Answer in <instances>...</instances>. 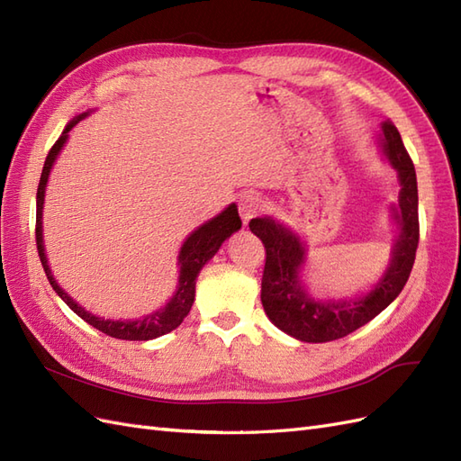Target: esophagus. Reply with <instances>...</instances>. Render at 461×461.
<instances>
[{
  "mask_svg": "<svg viewBox=\"0 0 461 461\" xmlns=\"http://www.w3.org/2000/svg\"><path fill=\"white\" fill-rule=\"evenodd\" d=\"M262 210H265V201L260 196L247 193L240 199V214L243 218V223H249L255 216H258Z\"/></svg>",
  "mask_w": 461,
  "mask_h": 461,
  "instance_id": "1",
  "label": "esophagus"
}]
</instances>
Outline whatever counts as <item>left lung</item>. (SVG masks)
I'll return each mask as SVG.
<instances>
[{
    "mask_svg": "<svg viewBox=\"0 0 461 461\" xmlns=\"http://www.w3.org/2000/svg\"><path fill=\"white\" fill-rule=\"evenodd\" d=\"M380 147L400 179L398 206L392 208L393 220L400 223V235L393 243L386 272L366 295L359 299L314 301L299 280V272L305 265V245L297 235L272 218H253L249 221V228L267 249L260 287L262 307L274 326L301 341L322 344L355 332L383 312L400 295L410 278L419 245L415 166L392 122L383 123Z\"/></svg>",
    "mask_w": 461,
    "mask_h": 461,
    "instance_id": "8db88e82",
    "label": "left lung"
}]
</instances>
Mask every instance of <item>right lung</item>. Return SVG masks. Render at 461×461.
<instances>
[{
  "instance_id": "1",
  "label": "right lung",
  "mask_w": 461,
  "mask_h": 461,
  "mask_svg": "<svg viewBox=\"0 0 461 461\" xmlns=\"http://www.w3.org/2000/svg\"><path fill=\"white\" fill-rule=\"evenodd\" d=\"M86 113L75 117L73 122L68 123V127L63 129L61 137L56 140L54 147L50 149L46 162L42 167V176H41V183H38V191H36V247H38V257H41V262L44 267V272L48 276L50 285L54 287V292L68 303V307L77 312L85 322H88L90 326H95L96 330L104 332L106 336L117 338V339H131V341H147V339H154L160 338L167 332L176 330V328L183 322V319L187 317L193 301H194V285H196V276L203 270V267L206 262L212 258L218 249L221 247V243L226 241L233 231H238L241 228V218L238 212V206L230 204L223 212H220L216 218L208 220L206 223H203L201 228H196L189 238L183 243L177 262H179V284L174 297L169 299V303L156 311L152 314H147L142 319H135V321H110V319H100L96 314L88 312L86 309H83L81 305L73 301L63 289L58 285L54 274H51L50 267H48V258H46V251H44V240H42V208H44V193H46V183L50 177V169L54 166L56 158L59 154V150L63 149L65 140H68V133L69 131L83 120Z\"/></svg>"
}]
</instances>
